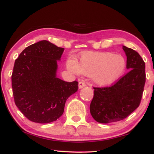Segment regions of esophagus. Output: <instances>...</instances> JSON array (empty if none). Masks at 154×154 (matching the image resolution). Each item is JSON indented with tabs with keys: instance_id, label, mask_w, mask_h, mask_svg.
I'll return each instance as SVG.
<instances>
[{
	"instance_id": "34e87169",
	"label": "esophagus",
	"mask_w": 154,
	"mask_h": 154,
	"mask_svg": "<svg viewBox=\"0 0 154 154\" xmlns=\"http://www.w3.org/2000/svg\"><path fill=\"white\" fill-rule=\"evenodd\" d=\"M86 86V83L85 82V81H80L79 82V89H82V88L85 87Z\"/></svg>"
}]
</instances>
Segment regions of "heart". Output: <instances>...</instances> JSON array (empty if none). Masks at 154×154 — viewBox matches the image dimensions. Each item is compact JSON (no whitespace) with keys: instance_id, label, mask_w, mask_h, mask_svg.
I'll return each instance as SVG.
<instances>
[{"instance_id":"b5f03b06","label":"heart","mask_w":154,"mask_h":154,"mask_svg":"<svg viewBox=\"0 0 154 154\" xmlns=\"http://www.w3.org/2000/svg\"><path fill=\"white\" fill-rule=\"evenodd\" d=\"M67 67L73 72L91 76L98 85L108 86L121 77L126 67V60L121 55L110 52H87L83 53L79 62L69 59Z\"/></svg>"}]
</instances>
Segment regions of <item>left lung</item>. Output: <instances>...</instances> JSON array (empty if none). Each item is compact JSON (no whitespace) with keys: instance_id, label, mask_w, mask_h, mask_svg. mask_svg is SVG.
<instances>
[{"instance_id":"left-lung-1","label":"left lung","mask_w":154,"mask_h":154,"mask_svg":"<svg viewBox=\"0 0 154 154\" xmlns=\"http://www.w3.org/2000/svg\"><path fill=\"white\" fill-rule=\"evenodd\" d=\"M129 70L109 87H93L90 112L96 121L111 123L120 121L139 107L146 82L145 63L140 55L123 46Z\"/></svg>"}]
</instances>
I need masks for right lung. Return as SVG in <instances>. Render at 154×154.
I'll use <instances>...</instances> for the list:
<instances>
[{
    "label": "right lung",
    "instance_id": "1",
    "mask_svg": "<svg viewBox=\"0 0 154 154\" xmlns=\"http://www.w3.org/2000/svg\"><path fill=\"white\" fill-rule=\"evenodd\" d=\"M64 50L41 41L26 47L15 61L11 77L14 101L31 121H56L64 112L69 96L78 90V82L56 77L57 60Z\"/></svg>",
    "mask_w": 154,
    "mask_h": 154
}]
</instances>
